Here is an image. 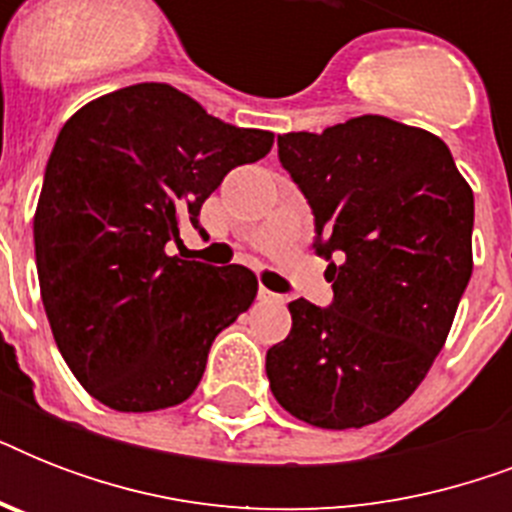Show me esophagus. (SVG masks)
<instances>
[{"label":"esophagus","instance_id":"obj_1","mask_svg":"<svg viewBox=\"0 0 512 512\" xmlns=\"http://www.w3.org/2000/svg\"><path fill=\"white\" fill-rule=\"evenodd\" d=\"M257 300H263V303H279L281 297L276 295V292H271V289L260 287L257 289Z\"/></svg>","mask_w":512,"mask_h":512}]
</instances>
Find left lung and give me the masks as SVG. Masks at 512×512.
<instances>
[{
	"instance_id": "8db88e82",
	"label": "left lung",
	"mask_w": 512,
	"mask_h": 512,
	"mask_svg": "<svg viewBox=\"0 0 512 512\" xmlns=\"http://www.w3.org/2000/svg\"><path fill=\"white\" fill-rule=\"evenodd\" d=\"M316 215L335 303H289L265 356L276 401L313 428H364L412 396L473 273V188L438 135L364 114L279 135Z\"/></svg>"
}]
</instances>
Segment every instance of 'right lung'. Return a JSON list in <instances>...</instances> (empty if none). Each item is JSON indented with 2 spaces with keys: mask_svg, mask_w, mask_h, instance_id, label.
Segmentation results:
<instances>
[{
  "mask_svg": "<svg viewBox=\"0 0 512 512\" xmlns=\"http://www.w3.org/2000/svg\"><path fill=\"white\" fill-rule=\"evenodd\" d=\"M271 148L273 132L220 122L162 82L100 95L63 124L34 212L36 271L60 356L100 404H183L212 340L255 303L249 268L183 260L170 241Z\"/></svg>",
  "mask_w": 512,
  "mask_h": 512,
  "instance_id": "1",
  "label": "right lung"
}]
</instances>
